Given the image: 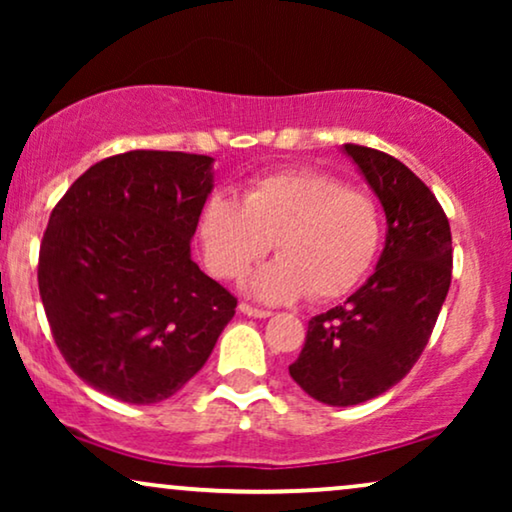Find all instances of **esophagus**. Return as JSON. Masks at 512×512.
<instances>
[{"instance_id": "obj_1", "label": "esophagus", "mask_w": 512, "mask_h": 512, "mask_svg": "<svg viewBox=\"0 0 512 512\" xmlns=\"http://www.w3.org/2000/svg\"><path fill=\"white\" fill-rule=\"evenodd\" d=\"M240 312L247 314V317H254V319H268L270 317V310H258V307L249 305V303H240Z\"/></svg>"}]
</instances>
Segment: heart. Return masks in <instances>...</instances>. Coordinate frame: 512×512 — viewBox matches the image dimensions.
Here are the masks:
<instances>
[{
  "label": "heart",
  "instance_id": "obj_1",
  "mask_svg": "<svg viewBox=\"0 0 512 512\" xmlns=\"http://www.w3.org/2000/svg\"><path fill=\"white\" fill-rule=\"evenodd\" d=\"M198 240L207 270L242 279L275 244L279 258L251 279L268 303L300 296L326 303L352 293L380 256L382 209L373 195L319 170H284L251 181L242 202L205 200Z\"/></svg>",
  "mask_w": 512,
  "mask_h": 512
}]
</instances>
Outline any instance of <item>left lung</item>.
Returning <instances> with one entry per match:
<instances>
[{"label": "left lung", "instance_id": "obj_1", "mask_svg": "<svg viewBox=\"0 0 512 512\" xmlns=\"http://www.w3.org/2000/svg\"><path fill=\"white\" fill-rule=\"evenodd\" d=\"M380 198L387 240L377 268L345 305L310 319L293 380L328 405H356L410 373L452 282L450 221L431 188L389 153L345 144Z\"/></svg>", "mask_w": 512, "mask_h": 512}]
</instances>
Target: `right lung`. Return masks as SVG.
<instances>
[{
    "label": "right lung",
    "mask_w": 512,
    "mask_h": 512,
    "mask_svg": "<svg viewBox=\"0 0 512 512\" xmlns=\"http://www.w3.org/2000/svg\"><path fill=\"white\" fill-rule=\"evenodd\" d=\"M214 158L128 151L81 174L39 247V296L67 366L123 403L184 387L237 298L191 258Z\"/></svg>",
    "instance_id": "obj_1"
}]
</instances>
